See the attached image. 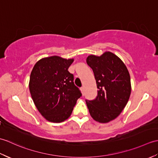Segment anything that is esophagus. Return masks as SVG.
<instances>
[{
	"mask_svg": "<svg viewBox=\"0 0 158 158\" xmlns=\"http://www.w3.org/2000/svg\"><path fill=\"white\" fill-rule=\"evenodd\" d=\"M80 89H81V92L83 96V95H84V88H83V87H81V88H80Z\"/></svg>",
	"mask_w": 158,
	"mask_h": 158,
	"instance_id": "1",
	"label": "esophagus"
}]
</instances>
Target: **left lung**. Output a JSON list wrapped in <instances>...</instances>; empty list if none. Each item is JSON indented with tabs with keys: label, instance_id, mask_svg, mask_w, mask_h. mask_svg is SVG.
Masks as SVG:
<instances>
[{
	"label": "left lung",
	"instance_id": "1",
	"mask_svg": "<svg viewBox=\"0 0 158 158\" xmlns=\"http://www.w3.org/2000/svg\"><path fill=\"white\" fill-rule=\"evenodd\" d=\"M86 62L93 70L98 89L94 100H85L90 115L100 123L109 122L122 113L129 100V72L122 60L110 52L100 56L90 55Z\"/></svg>",
	"mask_w": 158,
	"mask_h": 158
}]
</instances>
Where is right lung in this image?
<instances>
[{
    "label": "right lung",
    "instance_id": "obj_1",
    "mask_svg": "<svg viewBox=\"0 0 158 158\" xmlns=\"http://www.w3.org/2000/svg\"><path fill=\"white\" fill-rule=\"evenodd\" d=\"M73 61L53 56L41 59L33 67L30 92L38 110L49 122L60 123L68 119L81 96L68 70Z\"/></svg>",
    "mask_w": 158,
    "mask_h": 158
}]
</instances>
